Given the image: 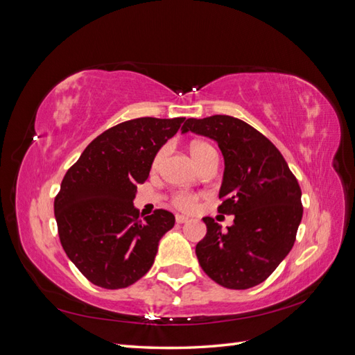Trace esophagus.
Here are the masks:
<instances>
[{
    "instance_id": "34e87169",
    "label": "esophagus",
    "mask_w": 355,
    "mask_h": 355,
    "mask_svg": "<svg viewBox=\"0 0 355 355\" xmlns=\"http://www.w3.org/2000/svg\"><path fill=\"white\" fill-rule=\"evenodd\" d=\"M175 220L177 224H186V222H189L191 219H189L186 215H175Z\"/></svg>"
}]
</instances>
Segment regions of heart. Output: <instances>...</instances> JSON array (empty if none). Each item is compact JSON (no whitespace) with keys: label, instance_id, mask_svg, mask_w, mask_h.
Returning a JSON list of instances; mask_svg holds the SVG:
<instances>
[{"label":"heart","instance_id":"1","mask_svg":"<svg viewBox=\"0 0 355 355\" xmlns=\"http://www.w3.org/2000/svg\"><path fill=\"white\" fill-rule=\"evenodd\" d=\"M210 150H213V148L209 144H204V142H193L191 146V151H192V155L195 157V160L200 159L204 153H207ZM164 153H166V148H162V150L157 153V155H155V160H154L155 164L162 160ZM196 200H198V196L191 192H178L174 195V198H172V202H174V205L178 209L192 210L196 205Z\"/></svg>","mask_w":355,"mask_h":355}]
</instances>
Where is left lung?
Segmentation results:
<instances>
[{
    "mask_svg": "<svg viewBox=\"0 0 355 355\" xmlns=\"http://www.w3.org/2000/svg\"><path fill=\"white\" fill-rule=\"evenodd\" d=\"M187 131L218 144L225 163L218 210L234 215L228 232L202 218L207 234L196 245L198 261L227 289H250L265 282L295 243L302 219L298 180L277 146L241 119L191 118L181 127V133Z\"/></svg>",
    "mask_w": 355,
    "mask_h": 355,
    "instance_id": "left-lung-1",
    "label": "left lung"
}]
</instances>
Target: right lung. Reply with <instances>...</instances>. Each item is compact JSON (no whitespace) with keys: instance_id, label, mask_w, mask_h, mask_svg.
<instances>
[{"instance_id":"add662e5","label":"right lung","mask_w":355,"mask_h":355,"mask_svg":"<svg viewBox=\"0 0 355 355\" xmlns=\"http://www.w3.org/2000/svg\"><path fill=\"white\" fill-rule=\"evenodd\" d=\"M186 118H137L90 142L63 177L54 200L59 237L69 260L90 283L123 289L151 269L159 242L175 224L159 209L144 220L135 207L137 184L155 154Z\"/></svg>"}]
</instances>
